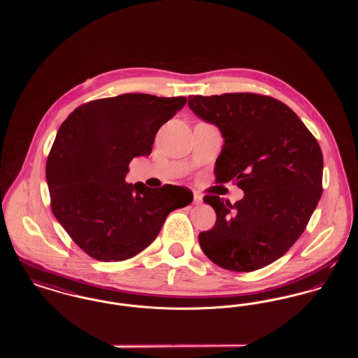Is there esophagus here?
Masks as SVG:
<instances>
[{
  "label": "esophagus",
  "instance_id": "esophagus-1",
  "mask_svg": "<svg viewBox=\"0 0 358 358\" xmlns=\"http://www.w3.org/2000/svg\"><path fill=\"white\" fill-rule=\"evenodd\" d=\"M201 201H203V196L200 194V193H194L193 194V203L196 205L201 204Z\"/></svg>",
  "mask_w": 358,
  "mask_h": 358
}]
</instances>
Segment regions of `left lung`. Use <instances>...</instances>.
Segmentation results:
<instances>
[{
    "label": "left lung",
    "mask_w": 358,
    "mask_h": 358,
    "mask_svg": "<svg viewBox=\"0 0 358 358\" xmlns=\"http://www.w3.org/2000/svg\"><path fill=\"white\" fill-rule=\"evenodd\" d=\"M187 106L222 131L216 182L234 181L244 192L235 204L204 196L216 212V224L200 232L201 250L229 271L263 268L303 234L322 196L318 141L289 106L271 96L190 95Z\"/></svg>",
    "instance_id": "8db88e82"
}]
</instances>
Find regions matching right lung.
I'll list each match as a JSON object with an SVG mask.
<instances>
[{
	"instance_id": "add662e5",
	"label": "right lung",
	"mask_w": 358,
	"mask_h": 358,
	"mask_svg": "<svg viewBox=\"0 0 358 358\" xmlns=\"http://www.w3.org/2000/svg\"><path fill=\"white\" fill-rule=\"evenodd\" d=\"M185 103L123 94L85 103L62 123L45 171L52 212L87 255L130 259L153 243L171 210L192 203L187 187L124 181L131 159L152 153L157 131Z\"/></svg>"
}]
</instances>
